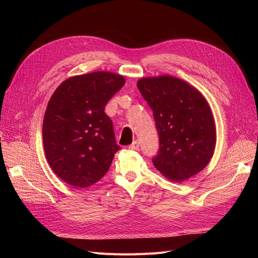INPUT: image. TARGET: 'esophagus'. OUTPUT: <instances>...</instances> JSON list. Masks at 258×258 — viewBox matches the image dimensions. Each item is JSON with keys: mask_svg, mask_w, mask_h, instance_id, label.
<instances>
[{"mask_svg": "<svg viewBox=\"0 0 258 258\" xmlns=\"http://www.w3.org/2000/svg\"><path fill=\"white\" fill-rule=\"evenodd\" d=\"M139 147H140V143L138 141H135L131 145H129V150H131V151H138Z\"/></svg>", "mask_w": 258, "mask_h": 258, "instance_id": "34e87169", "label": "esophagus"}]
</instances>
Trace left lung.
<instances>
[{
  "label": "left lung",
  "mask_w": 258,
  "mask_h": 258,
  "mask_svg": "<svg viewBox=\"0 0 258 258\" xmlns=\"http://www.w3.org/2000/svg\"><path fill=\"white\" fill-rule=\"evenodd\" d=\"M137 86L152 108L159 135L155 168L175 182L199 173L216 144L215 120L204 95L171 75L142 77Z\"/></svg>",
  "instance_id": "8db88e82"
}]
</instances>
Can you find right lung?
Returning <instances> with one entry per match:
<instances>
[{"mask_svg":"<svg viewBox=\"0 0 258 258\" xmlns=\"http://www.w3.org/2000/svg\"><path fill=\"white\" fill-rule=\"evenodd\" d=\"M124 83L120 74L98 71L70 77L52 93L43 121L46 159L75 188L102 178L120 148L104 107Z\"/></svg>","mask_w":258,"mask_h":258,"instance_id":"1","label":"right lung"}]
</instances>
